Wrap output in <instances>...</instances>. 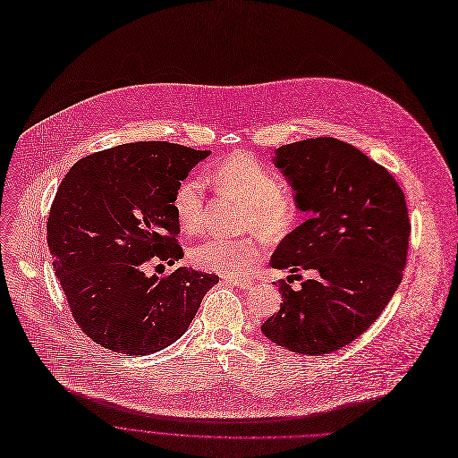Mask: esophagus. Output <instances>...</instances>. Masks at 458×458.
Returning <instances> with one entry per match:
<instances>
[{"label":"esophagus","mask_w":458,"mask_h":458,"mask_svg":"<svg viewBox=\"0 0 458 458\" xmlns=\"http://www.w3.org/2000/svg\"><path fill=\"white\" fill-rule=\"evenodd\" d=\"M228 284H233L237 288H242V290H248L254 283L250 279H226Z\"/></svg>","instance_id":"esophagus-1"}]
</instances>
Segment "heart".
Wrapping results in <instances>:
<instances>
[{"instance_id": "obj_1", "label": "heart", "mask_w": 458, "mask_h": 458, "mask_svg": "<svg viewBox=\"0 0 458 458\" xmlns=\"http://www.w3.org/2000/svg\"><path fill=\"white\" fill-rule=\"evenodd\" d=\"M217 190L244 202L242 230L259 232L270 241H279L293 232L301 217V195L290 182L256 157L237 151L223 158L214 168ZM174 210L179 226L195 233L204 225V186L199 179L188 177L179 186ZM191 263L204 270L230 279L242 277L263 258V244L258 237L223 239L212 237L199 242L190 252Z\"/></svg>"}]
</instances>
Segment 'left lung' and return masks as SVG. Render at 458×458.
<instances>
[{
	"label": "left lung",
	"instance_id": "8db88e82",
	"mask_svg": "<svg viewBox=\"0 0 458 458\" xmlns=\"http://www.w3.org/2000/svg\"><path fill=\"white\" fill-rule=\"evenodd\" d=\"M274 164L310 217L270 265L314 276L300 290L277 283L283 303L261 330L293 352L328 354L360 338L396 293L411 233L405 197L384 165L332 137L281 146Z\"/></svg>",
	"mask_w": 458,
	"mask_h": 458
}]
</instances>
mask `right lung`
Returning <instances> with one entry per match:
<instances>
[{"mask_svg": "<svg viewBox=\"0 0 458 458\" xmlns=\"http://www.w3.org/2000/svg\"><path fill=\"white\" fill-rule=\"evenodd\" d=\"M210 151L170 142H131L80 158L64 177L47 221L53 254L74 321L98 345L146 356L177 342L216 274L186 267L146 276L151 261L184 252L174 199Z\"/></svg>", "mask_w": 458, "mask_h": 458, "instance_id": "add662e5", "label": "right lung"}]
</instances>
